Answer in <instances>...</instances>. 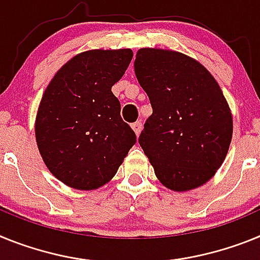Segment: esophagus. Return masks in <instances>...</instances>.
<instances>
[{
  "instance_id": "obj_1",
  "label": "esophagus",
  "mask_w": 260,
  "mask_h": 260,
  "mask_svg": "<svg viewBox=\"0 0 260 260\" xmlns=\"http://www.w3.org/2000/svg\"><path fill=\"white\" fill-rule=\"evenodd\" d=\"M131 127H132V129L135 131V133L139 136L140 132H141V128H143V124H141V121H135V123H132Z\"/></svg>"
}]
</instances>
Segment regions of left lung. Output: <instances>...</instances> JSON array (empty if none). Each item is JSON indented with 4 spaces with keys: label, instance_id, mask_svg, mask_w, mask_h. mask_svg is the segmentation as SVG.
Listing matches in <instances>:
<instances>
[{
    "label": "left lung",
    "instance_id": "left-lung-1",
    "mask_svg": "<svg viewBox=\"0 0 260 260\" xmlns=\"http://www.w3.org/2000/svg\"><path fill=\"white\" fill-rule=\"evenodd\" d=\"M135 73L153 107L139 143L159 182L174 191L208 182L233 135L229 106L213 76L183 53L157 48L137 52Z\"/></svg>",
    "mask_w": 260,
    "mask_h": 260
}]
</instances>
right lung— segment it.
<instances>
[{"mask_svg": "<svg viewBox=\"0 0 260 260\" xmlns=\"http://www.w3.org/2000/svg\"><path fill=\"white\" fill-rule=\"evenodd\" d=\"M132 57L131 49L83 52L55 74L43 94L36 143L48 170L67 186L99 188L136 144L111 91Z\"/></svg>", "mask_w": 260, "mask_h": 260, "instance_id": "right-lung-1", "label": "right lung"}]
</instances>
